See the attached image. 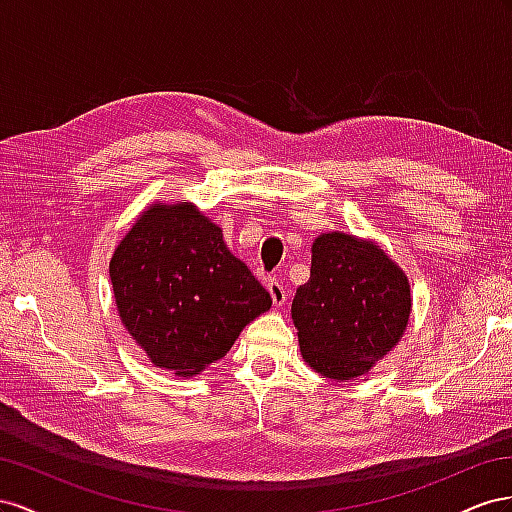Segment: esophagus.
Masks as SVG:
<instances>
[{
  "instance_id": "obj_1",
  "label": "esophagus",
  "mask_w": 512,
  "mask_h": 512,
  "mask_svg": "<svg viewBox=\"0 0 512 512\" xmlns=\"http://www.w3.org/2000/svg\"><path fill=\"white\" fill-rule=\"evenodd\" d=\"M266 287H268V294H270V298H272V304H274V306H283L285 300H287L285 287H283L279 281H276V279H270Z\"/></svg>"
}]
</instances>
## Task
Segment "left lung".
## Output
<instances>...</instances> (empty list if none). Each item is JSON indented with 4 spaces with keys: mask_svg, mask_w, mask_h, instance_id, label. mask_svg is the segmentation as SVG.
I'll list each match as a JSON object with an SVG mask.
<instances>
[{
    "mask_svg": "<svg viewBox=\"0 0 512 512\" xmlns=\"http://www.w3.org/2000/svg\"><path fill=\"white\" fill-rule=\"evenodd\" d=\"M311 279L296 289L291 319L304 362L334 382L369 373L399 343L412 311L405 272L371 240L321 233Z\"/></svg>",
    "mask_w": 512,
    "mask_h": 512,
    "instance_id": "8db88e82",
    "label": "left lung"
}]
</instances>
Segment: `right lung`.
Here are the masks:
<instances>
[{
  "instance_id": "obj_1",
  "label": "right lung",
  "mask_w": 512,
  "mask_h": 512,
  "mask_svg": "<svg viewBox=\"0 0 512 512\" xmlns=\"http://www.w3.org/2000/svg\"><path fill=\"white\" fill-rule=\"evenodd\" d=\"M122 324L158 369L191 377L221 360L246 324L272 306L233 257L223 229L193 203H152L109 264Z\"/></svg>"
}]
</instances>
